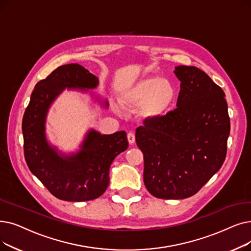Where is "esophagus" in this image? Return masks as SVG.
<instances>
[{
  "mask_svg": "<svg viewBox=\"0 0 251 251\" xmlns=\"http://www.w3.org/2000/svg\"><path fill=\"white\" fill-rule=\"evenodd\" d=\"M127 138H128V141H129L130 145H133L135 143V135H134L133 132H129L127 134Z\"/></svg>",
  "mask_w": 251,
  "mask_h": 251,
  "instance_id": "obj_1",
  "label": "esophagus"
}]
</instances>
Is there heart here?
<instances>
[{
  "mask_svg": "<svg viewBox=\"0 0 251 251\" xmlns=\"http://www.w3.org/2000/svg\"><path fill=\"white\" fill-rule=\"evenodd\" d=\"M177 99V89L169 80L149 77L129 87L122 93L121 102L131 108L141 105V115L158 120L167 115Z\"/></svg>",
  "mask_w": 251,
  "mask_h": 251,
  "instance_id": "heart-1",
  "label": "heart"
}]
</instances>
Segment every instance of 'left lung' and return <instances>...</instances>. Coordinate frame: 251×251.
<instances>
[{"label": "left lung", "mask_w": 251, "mask_h": 251, "mask_svg": "<svg viewBox=\"0 0 251 251\" xmlns=\"http://www.w3.org/2000/svg\"><path fill=\"white\" fill-rule=\"evenodd\" d=\"M176 108L136 129L144 152V181L160 199H184L220 170L226 155L230 118L225 92L196 67L178 65Z\"/></svg>", "instance_id": "left-lung-1"}]
</instances>
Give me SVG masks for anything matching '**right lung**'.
I'll list each match as a JSON object with an SVG mask.
<instances>
[{
    "instance_id": "add662e5",
    "label": "right lung",
    "mask_w": 251,
    "mask_h": 251,
    "mask_svg": "<svg viewBox=\"0 0 251 251\" xmlns=\"http://www.w3.org/2000/svg\"><path fill=\"white\" fill-rule=\"evenodd\" d=\"M99 85V78L78 63L61 65L35 86L23 119L25 158L30 172L56 198L82 202L100 197L110 181L114 159L128 148L127 134H101L94 129L86 133L80 150L65 155L46 137L49 108L65 89L87 92ZM101 105L108 106L106 100Z\"/></svg>"
}]
</instances>
